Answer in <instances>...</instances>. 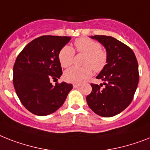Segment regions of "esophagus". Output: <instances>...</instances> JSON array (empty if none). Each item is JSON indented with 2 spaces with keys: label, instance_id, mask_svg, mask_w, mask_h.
I'll list each match as a JSON object with an SVG mask.
<instances>
[{
  "label": "esophagus",
  "instance_id": "1",
  "mask_svg": "<svg viewBox=\"0 0 150 150\" xmlns=\"http://www.w3.org/2000/svg\"><path fill=\"white\" fill-rule=\"evenodd\" d=\"M81 86V84H73V87L74 88H79Z\"/></svg>",
  "mask_w": 150,
  "mask_h": 150
}]
</instances>
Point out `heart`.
Masks as SVG:
<instances>
[{"instance_id": "b5f03b06", "label": "heart", "mask_w": 150, "mask_h": 150, "mask_svg": "<svg viewBox=\"0 0 150 150\" xmlns=\"http://www.w3.org/2000/svg\"><path fill=\"white\" fill-rule=\"evenodd\" d=\"M75 48L79 53L86 54L84 65L86 67H72L64 72V79L73 83H81L92 76V70L96 72L102 71L107 63V54L101 48L100 44L88 38H80L75 41ZM75 50L65 45L58 53V59L63 68L71 66L74 61Z\"/></svg>"}]
</instances>
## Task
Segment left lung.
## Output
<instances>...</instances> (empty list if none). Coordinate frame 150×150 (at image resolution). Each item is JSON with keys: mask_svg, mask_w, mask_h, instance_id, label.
<instances>
[{"mask_svg": "<svg viewBox=\"0 0 150 150\" xmlns=\"http://www.w3.org/2000/svg\"><path fill=\"white\" fill-rule=\"evenodd\" d=\"M91 38L100 42L106 50L107 64L96 79H102V85L91 84L92 92L86 97L88 106L103 117H112L126 109L138 86V62L129 47L115 38L95 35Z\"/></svg>", "mask_w": 150, "mask_h": 150, "instance_id": "8db88e82", "label": "left lung"}]
</instances>
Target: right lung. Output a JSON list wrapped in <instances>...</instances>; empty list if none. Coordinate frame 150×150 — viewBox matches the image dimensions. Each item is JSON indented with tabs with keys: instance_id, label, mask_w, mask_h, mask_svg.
Masks as SVG:
<instances>
[{
	"instance_id": "right-lung-1",
	"label": "right lung",
	"mask_w": 150,
	"mask_h": 150,
	"mask_svg": "<svg viewBox=\"0 0 150 150\" xmlns=\"http://www.w3.org/2000/svg\"><path fill=\"white\" fill-rule=\"evenodd\" d=\"M71 38L43 35L28 43L17 57L13 83L21 103L29 112L44 116L58 110L72 85L64 81L52 86L51 80L62 75L58 53Z\"/></svg>"
}]
</instances>
